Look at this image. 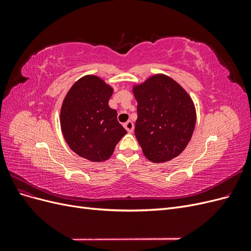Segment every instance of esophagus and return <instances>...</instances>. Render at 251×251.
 <instances>
[{
	"instance_id": "1",
	"label": "esophagus",
	"mask_w": 251,
	"mask_h": 251,
	"mask_svg": "<svg viewBox=\"0 0 251 251\" xmlns=\"http://www.w3.org/2000/svg\"><path fill=\"white\" fill-rule=\"evenodd\" d=\"M124 126L126 127V130L128 133H133V131H134V124L132 123L131 120L126 121V123L124 125Z\"/></svg>"
}]
</instances>
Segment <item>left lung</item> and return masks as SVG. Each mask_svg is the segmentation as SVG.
I'll use <instances>...</instances> for the list:
<instances>
[{"label":"left lung","instance_id":"8db88e82","mask_svg":"<svg viewBox=\"0 0 251 251\" xmlns=\"http://www.w3.org/2000/svg\"><path fill=\"white\" fill-rule=\"evenodd\" d=\"M137 100L135 136L149 160L160 163L177 157L192 138L196 112L179 83L155 75L134 88Z\"/></svg>","mask_w":251,"mask_h":251}]
</instances>
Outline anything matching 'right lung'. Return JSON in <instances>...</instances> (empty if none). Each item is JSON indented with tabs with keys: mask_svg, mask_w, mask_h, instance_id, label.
I'll return each instance as SVG.
<instances>
[{
	"mask_svg": "<svg viewBox=\"0 0 251 251\" xmlns=\"http://www.w3.org/2000/svg\"><path fill=\"white\" fill-rule=\"evenodd\" d=\"M113 90L97 76H85L72 86L60 111V126L70 149L90 161L100 162L113 154L126 134L109 107Z\"/></svg>",
	"mask_w": 251,
	"mask_h": 251,
	"instance_id": "1",
	"label": "right lung"
}]
</instances>
